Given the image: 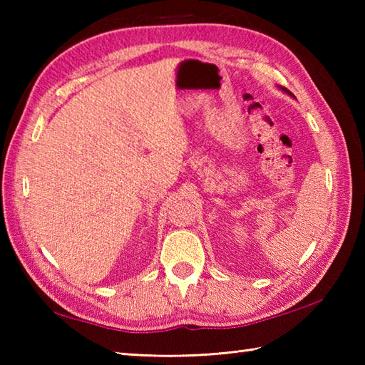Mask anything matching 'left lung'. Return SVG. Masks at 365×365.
Listing matches in <instances>:
<instances>
[{
    "instance_id": "obj_1",
    "label": "left lung",
    "mask_w": 365,
    "mask_h": 365,
    "mask_svg": "<svg viewBox=\"0 0 365 365\" xmlns=\"http://www.w3.org/2000/svg\"><path fill=\"white\" fill-rule=\"evenodd\" d=\"M281 89H282V91H284V92H287V94H290V96H292V97H293V94H292V92H290V91H289V89H285V88H281Z\"/></svg>"
}]
</instances>
